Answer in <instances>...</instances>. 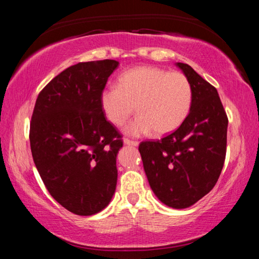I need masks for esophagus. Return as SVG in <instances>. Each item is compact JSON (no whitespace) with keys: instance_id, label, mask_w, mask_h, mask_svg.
<instances>
[{"instance_id":"34e87169","label":"esophagus","mask_w":259,"mask_h":259,"mask_svg":"<svg viewBox=\"0 0 259 259\" xmlns=\"http://www.w3.org/2000/svg\"><path fill=\"white\" fill-rule=\"evenodd\" d=\"M123 144L126 146H135V147H137L139 145L138 142H133V140H129V139H124Z\"/></svg>"}]
</instances>
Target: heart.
<instances>
[{
  "mask_svg": "<svg viewBox=\"0 0 259 259\" xmlns=\"http://www.w3.org/2000/svg\"><path fill=\"white\" fill-rule=\"evenodd\" d=\"M192 90L183 73L142 66L125 72L117 88H107L100 95V107L113 125L121 126L136 112L139 115L125 126L133 137L174 133L190 113Z\"/></svg>",
  "mask_w": 259,
  "mask_h": 259,
  "instance_id": "1",
  "label": "heart"
}]
</instances>
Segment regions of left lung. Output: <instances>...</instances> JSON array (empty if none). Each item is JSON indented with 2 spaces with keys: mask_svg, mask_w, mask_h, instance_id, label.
Instances as JSON below:
<instances>
[{
  "mask_svg": "<svg viewBox=\"0 0 259 259\" xmlns=\"http://www.w3.org/2000/svg\"><path fill=\"white\" fill-rule=\"evenodd\" d=\"M176 66L190 82V113L176 131L156 142H143L139 152L156 198L170 208L185 209L216 185L225 161L229 120L216 88L190 65Z\"/></svg>",
  "mask_w": 259,
  "mask_h": 259,
  "instance_id": "1",
  "label": "left lung"
}]
</instances>
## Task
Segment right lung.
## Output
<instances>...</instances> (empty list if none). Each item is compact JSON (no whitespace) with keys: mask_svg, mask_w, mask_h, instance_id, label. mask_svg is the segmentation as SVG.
<instances>
[{"mask_svg":"<svg viewBox=\"0 0 259 259\" xmlns=\"http://www.w3.org/2000/svg\"><path fill=\"white\" fill-rule=\"evenodd\" d=\"M116 60L78 63L48 83L35 103L29 142L34 163L52 198L78 216L111 202L121 135L105 119L102 95Z\"/></svg>","mask_w":259,"mask_h":259,"instance_id":"1","label":"right lung"}]
</instances>
